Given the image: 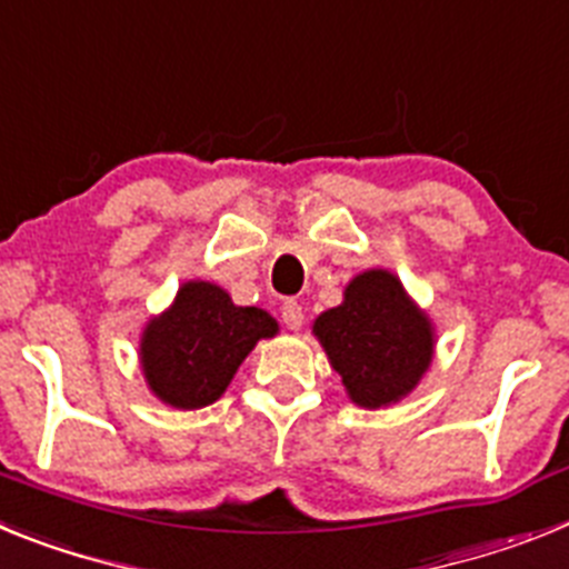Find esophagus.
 Returning <instances> with one entry per match:
<instances>
[{
	"instance_id": "34e87169",
	"label": "esophagus",
	"mask_w": 569,
	"mask_h": 569,
	"mask_svg": "<svg viewBox=\"0 0 569 569\" xmlns=\"http://www.w3.org/2000/svg\"><path fill=\"white\" fill-rule=\"evenodd\" d=\"M281 319H284V325H288L290 330H301V325H305V310H301L299 301H284V305H281Z\"/></svg>"
}]
</instances>
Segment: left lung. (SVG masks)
Here are the masks:
<instances>
[{"instance_id":"8db88e82","label":"left lung","mask_w":569,"mask_h":569,"mask_svg":"<svg viewBox=\"0 0 569 569\" xmlns=\"http://www.w3.org/2000/svg\"><path fill=\"white\" fill-rule=\"evenodd\" d=\"M313 336L341 376L347 399L365 410L399 405L433 365V319L385 268L347 281L345 299L316 316Z\"/></svg>"}]
</instances>
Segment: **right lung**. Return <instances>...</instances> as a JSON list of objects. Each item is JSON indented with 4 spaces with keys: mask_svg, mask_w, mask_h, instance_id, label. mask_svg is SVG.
<instances>
[{
    "mask_svg": "<svg viewBox=\"0 0 569 569\" xmlns=\"http://www.w3.org/2000/svg\"><path fill=\"white\" fill-rule=\"evenodd\" d=\"M279 321L261 308L233 305L213 281L190 279L168 310L150 316L139 339L148 390L176 410H199L222 399L256 341L273 339Z\"/></svg>",
    "mask_w": 569,
    "mask_h": 569,
    "instance_id": "1",
    "label": "right lung"
}]
</instances>
